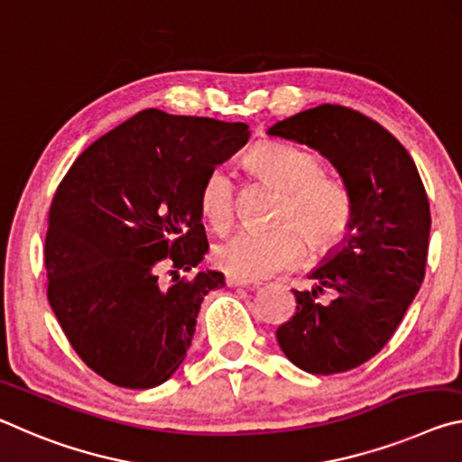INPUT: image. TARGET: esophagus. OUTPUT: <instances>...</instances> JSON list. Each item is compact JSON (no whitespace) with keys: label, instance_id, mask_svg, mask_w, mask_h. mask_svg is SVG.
<instances>
[{"label":"esophagus","instance_id":"obj_1","mask_svg":"<svg viewBox=\"0 0 462 462\" xmlns=\"http://www.w3.org/2000/svg\"><path fill=\"white\" fill-rule=\"evenodd\" d=\"M225 282H226V286H244V289H255V286H258V282L245 281V278H239V276H233V274H226Z\"/></svg>","mask_w":462,"mask_h":462}]
</instances>
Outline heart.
Instances as JSON below:
<instances>
[{
  "label": "heart",
  "mask_w": 462,
  "mask_h": 462,
  "mask_svg": "<svg viewBox=\"0 0 462 462\" xmlns=\"http://www.w3.org/2000/svg\"><path fill=\"white\" fill-rule=\"evenodd\" d=\"M245 168L282 192L272 231H239L215 247V262L245 281L274 276L292 268L309 252L325 254L352 226V194L342 180L323 173L321 160L307 149L263 143L245 157ZM200 215L213 229L225 231L236 215V188L229 173L210 171L199 192Z\"/></svg>",
  "instance_id": "obj_1"
}]
</instances>
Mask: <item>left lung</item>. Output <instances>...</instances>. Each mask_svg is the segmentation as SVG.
Returning a JSON list of instances; mask_svg holds the SVG:
<instances>
[{
    "label": "left lung",
    "mask_w": 462,
    "mask_h": 462,
    "mask_svg": "<svg viewBox=\"0 0 462 462\" xmlns=\"http://www.w3.org/2000/svg\"><path fill=\"white\" fill-rule=\"evenodd\" d=\"M270 137L307 145L329 160L352 194V226L292 291L297 313L276 329L284 356L311 374H337L383 350L426 274L430 202L405 147L373 118L321 104L268 128ZM337 291L321 306L316 292Z\"/></svg>",
    "instance_id": "left-lung-1"
}]
</instances>
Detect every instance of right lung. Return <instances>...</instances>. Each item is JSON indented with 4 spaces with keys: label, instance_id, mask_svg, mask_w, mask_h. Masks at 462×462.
I'll return each instance as SVG.
<instances>
[{
    "label": "right lung",
    "instance_id": "right-lung-1",
    "mask_svg": "<svg viewBox=\"0 0 462 462\" xmlns=\"http://www.w3.org/2000/svg\"><path fill=\"white\" fill-rule=\"evenodd\" d=\"M249 141L245 123L143 110L92 143L49 213V302L73 350L112 384L151 389L186 358L200 302L223 289L199 207L204 178ZM171 267L174 284L159 278Z\"/></svg>",
    "mask_w": 462,
    "mask_h": 462
}]
</instances>
